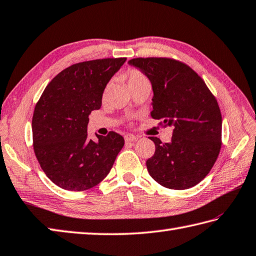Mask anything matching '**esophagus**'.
Masks as SVG:
<instances>
[{
	"mask_svg": "<svg viewBox=\"0 0 256 256\" xmlns=\"http://www.w3.org/2000/svg\"><path fill=\"white\" fill-rule=\"evenodd\" d=\"M125 143H132V142H134V141H136L138 140V136H135V135H132V134H128V135H125Z\"/></svg>",
	"mask_w": 256,
	"mask_h": 256,
	"instance_id": "obj_1",
	"label": "esophagus"
}]
</instances>
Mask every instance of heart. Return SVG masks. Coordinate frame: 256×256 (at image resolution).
<instances>
[{
  "mask_svg": "<svg viewBox=\"0 0 256 256\" xmlns=\"http://www.w3.org/2000/svg\"><path fill=\"white\" fill-rule=\"evenodd\" d=\"M126 82H128V86L130 88V90H131L134 86H138V85L148 83V80L146 76H145V74L140 71V70L133 68V70H130L126 74Z\"/></svg>",
  "mask_w": 256,
  "mask_h": 256,
  "instance_id": "heart-1",
  "label": "heart"
}]
</instances>
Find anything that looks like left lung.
<instances>
[{"mask_svg": "<svg viewBox=\"0 0 256 256\" xmlns=\"http://www.w3.org/2000/svg\"><path fill=\"white\" fill-rule=\"evenodd\" d=\"M152 83L151 116L172 126L170 143L151 136L155 153L146 161L150 175L162 186L186 190L211 171L222 145V115L212 92L200 75L168 58L128 61Z\"/></svg>", "mask_w": 256, "mask_h": 256, "instance_id": "8db88e82", "label": "left lung"}]
</instances>
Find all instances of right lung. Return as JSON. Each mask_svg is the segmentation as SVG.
I'll list each match as a JSON object with an SVG mask.
<instances>
[{
	"label": "right lung",
	"mask_w": 256,
	"mask_h": 256,
	"mask_svg": "<svg viewBox=\"0 0 256 256\" xmlns=\"http://www.w3.org/2000/svg\"><path fill=\"white\" fill-rule=\"evenodd\" d=\"M125 58L73 64L50 82L35 105L33 148L43 172L68 191L92 188L106 178L124 138L116 132L88 136V115L102 105L110 80Z\"/></svg>",
	"instance_id": "1"
}]
</instances>
